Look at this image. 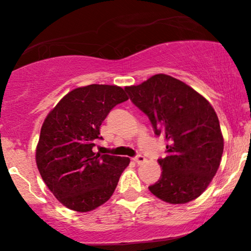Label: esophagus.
<instances>
[{"mask_svg": "<svg viewBox=\"0 0 251 251\" xmlns=\"http://www.w3.org/2000/svg\"><path fill=\"white\" fill-rule=\"evenodd\" d=\"M133 161H135V162L136 163H138V164H140V163H143V162H145V156H143V155H140V154H139V155H137V156H135V157H133V159H132Z\"/></svg>", "mask_w": 251, "mask_h": 251, "instance_id": "34e87169", "label": "esophagus"}]
</instances>
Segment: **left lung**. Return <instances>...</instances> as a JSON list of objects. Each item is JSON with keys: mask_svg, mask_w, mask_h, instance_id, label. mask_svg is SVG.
<instances>
[{"mask_svg": "<svg viewBox=\"0 0 251 251\" xmlns=\"http://www.w3.org/2000/svg\"><path fill=\"white\" fill-rule=\"evenodd\" d=\"M131 101L149 116L156 136L168 142L159 180L149 190L164 202L187 203L200 197L221 164L224 138L207 99L184 82L156 74L126 87Z\"/></svg>", "mask_w": 251, "mask_h": 251, "instance_id": "left-lung-1", "label": "left lung"}]
</instances>
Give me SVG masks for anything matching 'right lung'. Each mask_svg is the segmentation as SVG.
<instances>
[{"label":"right lung","instance_id":"right-lung-1","mask_svg":"<svg viewBox=\"0 0 251 251\" xmlns=\"http://www.w3.org/2000/svg\"><path fill=\"white\" fill-rule=\"evenodd\" d=\"M118 85L90 84L65 96L44 120L36 146V164L60 203L91 211L114 193L129 157L95 153L100 126L111 109L128 100Z\"/></svg>","mask_w":251,"mask_h":251}]
</instances>
